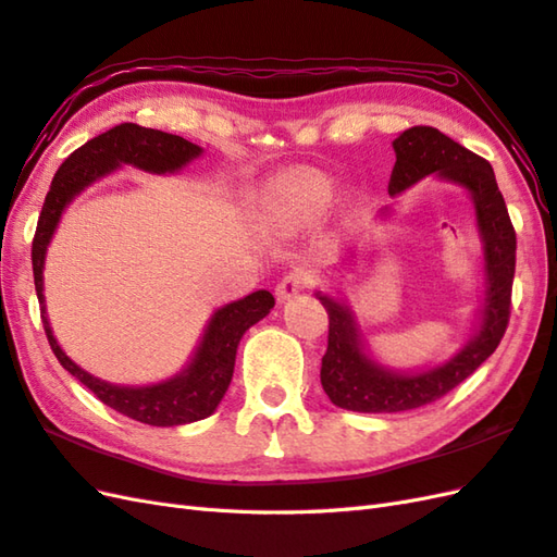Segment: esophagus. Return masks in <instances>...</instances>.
Segmentation results:
<instances>
[{
  "label": "esophagus",
  "instance_id": "34e87169",
  "mask_svg": "<svg viewBox=\"0 0 557 557\" xmlns=\"http://www.w3.org/2000/svg\"><path fill=\"white\" fill-rule=\"evenodd\" d=\"M315 284V275L308 273V270H292L289 275H284L277 284V298L280 301H287V298L296 296L298 292L310 289Z\"/></svg>",
  "mask_w": 557,
  "mask_h": 557
}]
</instances>
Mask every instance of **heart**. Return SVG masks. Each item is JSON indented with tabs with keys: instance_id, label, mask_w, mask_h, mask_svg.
Listing matches in <instances>:
<instances>
[{
	"instance_id": "heart-1",
	"label": "heart",
	"mask_w": 557,
	"mask_h": 557,
	"mask_svg": "<svg viewBox=\"0 0 557 557\" xmlns=\"http://www.w3.org/2000/svg\"><path fill=\"white\" fill-rule=\"evenodd\" d=\"M330 199V183L324 176L312 174H296L280 185L275 195V202L280 207H292V209H315Z\"/></svg>"
}]
</instances>
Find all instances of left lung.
I'll use <instances>...</instances> for the list:
<instances>
[{
    "label": "left lung",
    "instance_id": "left-lung-1",
    "mask_svg": "<svg viewBox=\"0 0 557 557\" xmlns=\"http://www.w3.org/2000/svg\"><path fill=\"white\" fill-rule=\"evenodd\" d=\"M393 148L391 195L411 188L428 174L466 185L473 195L478 227L484 242L487 292H484L482 324L475 338L447 364L421 374H395L369 360L360 348L350 310L332 296L318 294L330 315V338L320 369L322 388L336 407L364 411V414H391V411L431 405L473 374L506 334L512 275H516V227L510 223L492 164L433 126H411L393 140Z\"/></svg>",
    "mask_w": 557,
    "mask_h": 557
}]
</instances>
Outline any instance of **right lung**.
<instances>
[{"label":"right lung","mask_w":557,"mask_h":557,"mask_svg":"<svg viewBox=\"0 0 557 557\" xmlns=\"http://www.w3.org/2000/svg\"><path fill=\"white\" fill-rule=\"evenodd\" d=\"M199 152H202V148L176 134L146 129V126L132 122L112 126L106 134L84 143L55 171L33 237L35 289L39 298L41 324H45L53 355L103 405L148 425H181L199 421L207 419L219 407L227 386H231L239 338L251 324L263 320L270 308L275 306L273 294L265 289L253 292L239 298V301L221 308L219 312H213L202 336V344H199L195 358L185 372L169 381L154 383V386L129 388L112 386L108 381L87 374L55 344L47 320L45 294H41V268H45V253L55 225L61 221L63 209L67 207L70 199L87 188L98 176H106L108 171L120 164H134L138 169L152 171V174H166V171H176L183 164H188Z\"/></svg>","instance_id":"right-lung-1"}]
</instances>
